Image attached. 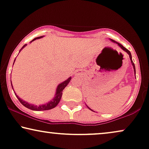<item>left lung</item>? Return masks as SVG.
I'll return each instance as SVG.
<instances>
[{"mask_svg": "<svg viewBox=\"0 0 149 149\" xmlns=\"http://www.w3.org/2000/svg\"><path fill=\"white\" fill-rule=\"evenodd\" d=\"M111 40L112 42H116L117 45H118L119 47H120L121 49H122V50H123V51H125L126 52V53L129 54V56H130V61H131V63H132V65H133V68H134V73H135V74H136V69H135V65H134V62L132 61V55H131V53H130V52L128 50H127V49H125V47H123L122 45H121V44H119V43H118V42H116L115 40H112V39H111ZM88 109H90L89 107H88ZM93 111V110H92Z\"/></svg>", "mask_w": 149, "mask_h": 149, "instance_id": "8db88e82", "label": "left lung"}]
</instances>
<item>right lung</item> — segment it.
<instances>
[{
  "instance_id": "1",
  "label": "right lung",
  "mask_w": 149,
  "mask_h": 149,
  "mask_svg": "<svg viewBox=\"0 0 149 149\" xmlns=\"http://www.w3.org/2000/svg\"><path fill=\"white\" fill-rule=\"evenodd\" d=\"M42 37H43V36H40V37L36 38L33 39L32 41L35 40H36V39L41 38ZM32 41H31V42H32ZM26 45H24V46H23V47L20 49L19 52L22 51V50L24 49V48L26 47ZM15 58L14 62H15ZM13 64H14V63H13ZM71 78H72L71 77H69L68 79H66V80L64 81L63 82L61 83L60 84H58L57 86V88H56V93H55V95H55V96H54L53 99L51 100L50 102H47V104H42V105L37 106V105H34V104H30V103H28V102L24 101V100H22V98H19V96L16 95L15 93V95H16L17 98H18V100H19V102L23 104V105H24V107H27L28 109H31V110H33V111H45V110L51 109H53V108L55 107L58 104V102H59L61 98L62 94H63L62 92H63V89L65 88L67 86H68L69 82H70V80H71ZM11 86H12V88H13L12 84H11Z\"/></svg>"
}]
</instances>
